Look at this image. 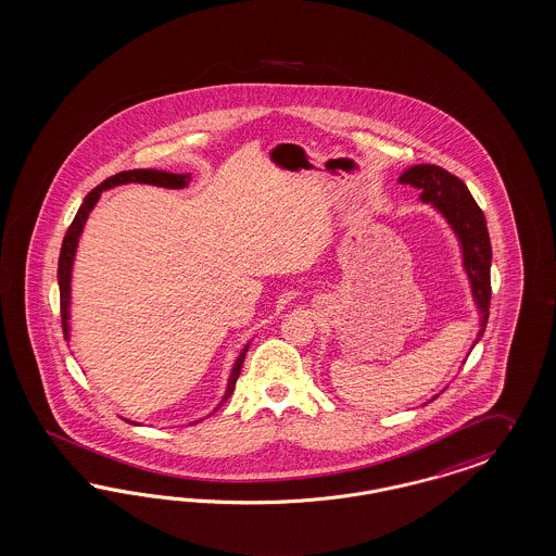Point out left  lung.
Listing matches in <instances>:
<instances>
[{
	"instance_id": "8db88e82",
	"label": "left lung",
	"mask_w": 556,
	"mask_h": 556,
	"mask_svg": "<svg viewBox=\"0 0 556 556\" xmlns=\"http://www.w3.org/2000/svg\"><path fill=\"white\" fill-rule=\"evenodd\" d=\"M401 185H410L421 191L422 203H431L458 238L462 265L470 279L475 304L479 307L480 330L475 345L484 334L491 306V238L486 230L484 213L458 176L443 170L435 164H417L406 168ZM440 396V394H438ZM433 396L431 401H435Z\"/></svg>"
}]
</instances>
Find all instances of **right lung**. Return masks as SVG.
I'll return each mask as SVG.
<instances>
[{"mask_svg": "<svg viewBox=\"0 0 556 556\" xmlns=\"http://www.w3.org/2000/svg\"><path fill=\"white\" fill-rule=\"evenodd\" d=\"M129 182H139V185H153V187H164V189H185L189 187L191 182V174H173L164 173V170H153V168H139V170H125V173L115 174L111 178H106L102 185H98L94 191L88 192L84 203L79 205L76 217L70 226V230L63 238V244H61V254H59V268H58V281H59V298H61V325H63V334H65V341H70V306H72V270H74V258H76L77 242H79V236L84 231L86 226V219L90 215V211L94 210V205L100 199L102 191L106 189H113L118 185H129ZM250 343L240 351L236 364L231 367L230 380H228V388H226V394L222 399V403L215 406V410L226 403L236 388V380L240 376V369L244 364V357H247V351H249ZM213 410V413H215ZM139 425V422H134Z\"/></svg>", "mask_w": 556, "mask_h": 556, "instance_id": "right-lung-1", "label": "right lung"}]
</instances>
